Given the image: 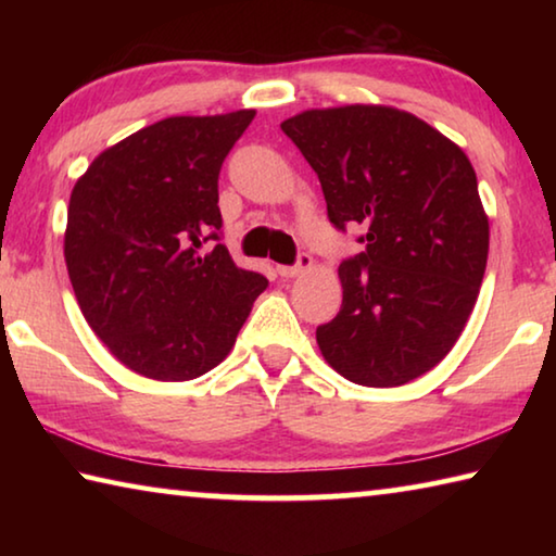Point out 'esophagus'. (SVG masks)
I'll use <instances>...</instances> for the list:
<instances>
[{
  "label": "esophagus",
  "instance_id": "1",
  "mask_svg": "<svg viewBox=\"0 0 556 556\" xmlns=\"http://www.w3.org/2000/svg\"><path fill=\"white\" fill-rule=\"evenodd\" d=\"M312 267H314V257H312V255H304V252H301L299 260H296V265H291V267H287V265H279V267H277V271H279L281 277L291 279V277H301V275H306V271H312Z\"/></svg>",
  "mask_w": 556,
  "mask_h": 556
}]
</instances>
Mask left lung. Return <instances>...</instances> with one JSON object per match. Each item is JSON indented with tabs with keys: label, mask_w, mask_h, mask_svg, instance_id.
Here are the masks:
<instances>
[{
	"label": "left lung",
	"mask_w": 556,
	"mask_h": 556,
	"mask_svg": "<svg viewBox=\"0 0 556 556\" xmlns=\"http://www.w3.org/2000/svg\"><path fill=\"white\" fill-rule=\"evenodd\" d=\"M318 176L328 220L363 225L338 267L343 304L316 328L345 380L397 388L444 361L473 312L488 215L464 149L404 110L345 105L281 122Z\"/></svg>",
	"instance_id": "1"
}]
</instances>
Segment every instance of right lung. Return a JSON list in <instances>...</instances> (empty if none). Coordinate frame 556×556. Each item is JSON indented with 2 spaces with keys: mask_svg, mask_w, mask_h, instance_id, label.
Wrapping results in <instances>:
<instances>
[{
  "mask_svg": "<svg viewBox=\"0 0 556 556\" xmlns=\"http://www.w3.org/2000/svg\"><path fill=\"white\" fill-rule=\"evenodd\" d=\"M252 117L154 122L105 149L73 186L63 255L75 299L110 353L144 378L213 370L267 289L218 242L220 166Z\"/></svg>",
  "mask_w": 556,
  "mask_h": 556,
  "instance_id": "obj_1",
  "label": "right lung"
}]
</instances>
